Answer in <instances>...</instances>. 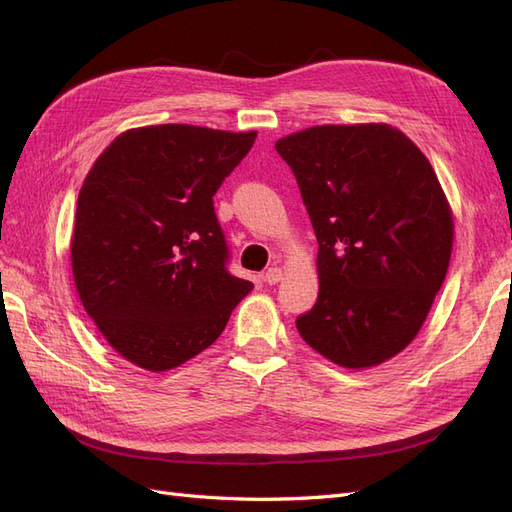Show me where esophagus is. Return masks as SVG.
Wrapping results in <instances>:
<instances>
[{
	"label": "esophagus",
	"instance_id": "34e87169",
	"mask_svg": "<svg viewBox=\"0 0 512 512\" xmlns=\"http://www.w3.org/2000/svg\"><path fill=\"white\" fill-rule=\"evenodd\" d=\"M262 280H265L267 284H277V282H280L282 280V269L280 267H271V269H267V273L265 275H262Z\"/></svg>",
	"mask_w": 512,
	"mask_h": 512
}]
</instances>
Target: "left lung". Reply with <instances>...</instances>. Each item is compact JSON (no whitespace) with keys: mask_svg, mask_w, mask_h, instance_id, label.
Returning <instances> with one entry per match:
<instances>
[{"mask_svg":"<svg viewBox=\"0 0 512 512\" xmlns=\"http://www.w3.org/2000/svg\"><path fill=\"white\" fill-rule=\"evenodd\" d=\"M318 239V301L297 318L329 361L363 369L404 350L440 290L453 215L429 160L386 123L316 126L275 143Z\"/></svg>","mask_w":512,"mask_h":512,"instance_id":"1","label":"left lung"}]
</instances>
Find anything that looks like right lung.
I'll return each mask as SVG.
<instances>
[{"label": "right lung", "instance_id": "1", "mask_svg": "<svg viewBox=\"0 0 512 512\" xmlns=\"http://www.w3.org/2000/svg\"><path fill=\"white\" fill-rule=\"evenodd\" d=\"M256 132L185 123L119 134L76 203L72 273L85 312L123 359L166 371L209 348L252 282L228 267L213 209Z\"/></svg>", "mask_w": 512, "mask_h": 512}]
</instances>
